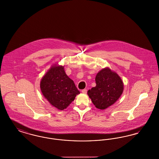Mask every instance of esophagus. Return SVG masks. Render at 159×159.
<instances>
[{"label": "esophagus", "mask_w": 159, "mask_h": 159, "mask_svg": "<svg viewBox=\"0 0 159 159\" xmlns=\"http://www.w3.org/2000/svg\"><path fill=\"white\" fill-rule=\"evenodd\" d=\"M81 92L84 93V94H86L87 93V90H86V89H84V90L81 91Z\"/></svg>", "instance_id": "1"}]
</instances>
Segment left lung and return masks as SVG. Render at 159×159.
Listing matches in <instances>:
<instances>
[{"instance_id":"obj_1","label":"left lung","mask_w":159,"mask_h":159,"mask_svg":"<svg viewBox=\"0 0 159 159\" xmlns=\"http://www.w3.org/2000/svg\"><path fill=\"white\" fill-rule=\"evenodd\" d=\"M96 83V86L89 90L87 94L96 107L101 110L115 103L124 90L121 78L107 68L97 74Z\"/></svg>"}]
</instances>
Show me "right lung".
Listing matches in <instances>:
<instances>
[{
  "label": "right lung",
  "mask_w": 159,
  "mask_h": 159,
  "mask_svg": "<svg viewBox=\"0 0 159 159\" xmlns=\"http://www.w3.org/2000/svg\"><path fill=\"white\" fill-rule=\"evenodd\" d=\"M40 89L44 97L57 109H66L76 95L79 90L65 72L62 66H53L43 77Z\"/></svg>",
  "instance_id": "right-lung-1"
}]
</instances>
